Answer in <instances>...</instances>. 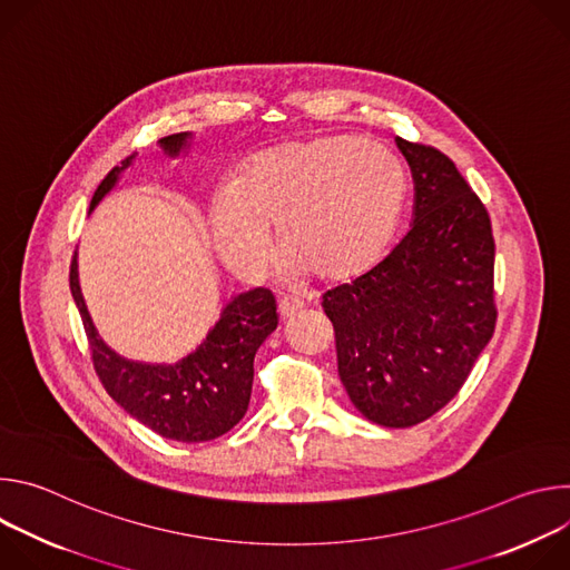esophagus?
I'll use <instances>...</instances> for the list:
<instances>
[{
    "mask_svg": "<svg viewBox=\"0 0 570 570\" xmlns=\"http://www.w3.org/2000/svg\"><path fill=\"white\" fill-rule=\"evenodd\" d=\"M302 308H304V304L297 302V299H286V297L279 299V315H282V320H288V317L297 315Z\"/></svg>",
    "mask_w": 570,
    "mask_h": 570,
    "instance_id": "esophagus-1",
    "label": "esophagus"
}]
</instances>
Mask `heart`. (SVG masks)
Wrapping results in <instances>:
<instances>
[{
    "label": "heart",
    "instance_id": "1",
    "mask_svg": "<svg viewBox=\"0 0 570 570\" xmlns=\"http://www.w3.org/2000/svg\"><path fill=\"white\" fill-rule=\"evenodd\" d=\"M409 180L381 141L327 135L257 153L236 187L216 191L209 234L220 262L255 279L271 257V232L291 271L322 282H350L387 250Z\"/></svg>",
    "mask_w": 570,
    "mask_h": 570
}]
</instances>
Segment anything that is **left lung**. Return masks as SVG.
Returning a JSON list of instances; mask_svg holds the SVG:
<instances>
[{"label":"left lung","instance_id":"8db88e82","mask_svg":"<svg viewBox=\"0 0 570 570\" xmlns=\"http://www.w3.org/2000/svg\"><path fill=\"white\" fill-rule=\"evenodd\" d=\"M394 141L415 183L413 225L381 264L324 293L322 308L358 413L409 429L444 409L494 336V236L444 153Z\"/></svg>","mask_w":570,"mask_h":570}]
</instances>
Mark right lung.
Returning <instances> with one entry per match:
<instances>
[{
	"label": "right lung",
	"instance_id": "1",
	"mask_svg": "<svg viewBox=\"0 0 570 570\" xmlns=\"http://www.w3.org/2000/svg\"><path fill=\"white\" fill-rule=\"evenodd\" d=\"M189 139L191 132H178L161 137L157 144L169 157H178ZM130 161L132 155L104 178L92 196L90 212L115 189ZM69 288L83 320L97 376L132 420L161 438L191 444L220 438L246 415L255 354L277 330V304L268 288L236 295L196 352L174 365L128 361L99 338L78 286L76 255L69 268Z\"/></svg>",
	"mask_w": 570,
	"mask_h": 570
}]
</instances>
